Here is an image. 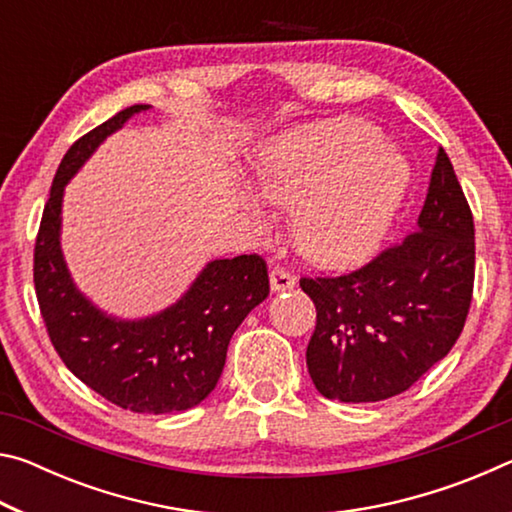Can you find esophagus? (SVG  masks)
<instances>
[{"instance_id": "obj_1", "label": "esophagus", "mask_w": 512, "mask_h": 512, "mask_svg": "<svg viewBox=\"0 0 512 512\" xmlns=\"http://www.w3.org/2000/svg\"><path fill=\"white\" fill-rule=\"evenodd\" d=\"M271 289L273 291H287V289H291L293 284H296V277H293L287 268H282V266H273L271 268Z\"/></svg>"}]
</instances>
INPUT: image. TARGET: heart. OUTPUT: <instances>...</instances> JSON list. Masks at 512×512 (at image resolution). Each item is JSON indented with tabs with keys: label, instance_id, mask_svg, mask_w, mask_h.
<instances>
[{
	"label": "heart",
	"instance_id": "obj_1",
	"mask_svg": "<svg viewBox=\"0 0 512 512\" xmlns=\"http://www.w3.org/2000/svg\"><path fill=\"white\" fill-rule=\"evenodd\" d=\"M255 180L268 203L293 207V239L309 262L339 268L366 257L400 205L409 171L384 137L354 119L307 126L266 146ZM246 210L259 228L268 212L253 196Z\"/></svg>",
	"mask_w": 512,
	"mask_h": 512
}]
</instances>
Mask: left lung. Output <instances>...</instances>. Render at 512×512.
I'll use <instances>...</instances> for the list:
<instances>
[{"instance_id":"8db88e82","label":"left lung","mask_w":512,"mask_h":512,"mask_svg":"<svg viewBox=\"0 0 512 512\" xmlns=\"http://www.w3.org/2000/svg\"><path fill=\"white\" fill-rule=\"evenodd\" d=\"M314 300L307 368L320 395H400L454 348L474 289V219L440 149L418 225L357 271L300 277Z\"/></svg>"}]
</instances>
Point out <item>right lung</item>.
Instances as JSON below:
<instances>
[{
	"mask_svg": "<svg viewBox=\"0 0 512 512\" xmlns=\"http://www.w3.org/2000/svg\"><path fill=\"white\" fill-rule=\"evenodd\" d=\"M142 110L149 106L117 112L60 160L36 239L33 282L47 334L65 366L121 409L160 415L192 409L214 391L232 334L271 287L259 255L214 259L176 305L142 320L103 314L74 287L60 250L63 189L94 149Z\"/></svg>",
	"mask_w": 512,
	"mask_h": 512,
	"instance_id": "obj_1",
	"label": "right lung"
}]
</instances>
